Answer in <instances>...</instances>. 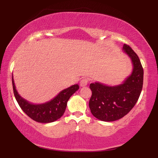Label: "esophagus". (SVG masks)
I'll return each mask as SVG.
<instances>
[{
    "mask_svg": "<svg viewBox=\"0 0 158 158\" xmlns=\"http://www.w3.org/2000/svg\"><path fill=\"white\" fill-rule=\"evenodd\" d=\"M88 83H89V79L84 78L80 81V85H81V87L85 86V85L88 84Z\"/></svg>",
    "mask_w": 158,
    "mask_h": 158,
    "instance_id": "obj_1",
    "label": "esophagus"
}]
</instances>
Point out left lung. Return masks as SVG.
<instances>
[{"label": "left lung", "instance_id": "left-lung-1", "mask_svg": "<svg viewBox=\"0 0 158 158\" xmlns=\"http://www.w3.org/2000/svg\"><path fill=\"white\" fill-rule=\"evenodd\" d=\"M123 50L132 60L131 75L116 86L98 82L90 84L92 95L89 107L93 116L100 121H114L125 116L135 106L142 90L143 69L139 58L129 45L125 44Z\"/></svg>", "mask_w": 158, "mask_h": 158}]
</instances>
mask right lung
Instances as JSON below:
<instances>
[{
	"instance_id": "add662e5",
	"label": "right lung",
	"mask_w": 158,
	"mask_h": 158,
	"mask_svg": "<svg viewBox=\"0 0 158 158\" xmlns=\"http://www.w3.org/2000/svg\"><path fill=\"white\" fill-rule=\"evenodd\" d=\"M12 81L15 97L21 109L31 118L42 123H52L60 118L65 111L67 102L69 98L79 88L78 84H74L62 90L53 100L48 102L40 105H33L19 95L16 90L13 76L12 77Z\"/></svg>"
}]
</instances>
